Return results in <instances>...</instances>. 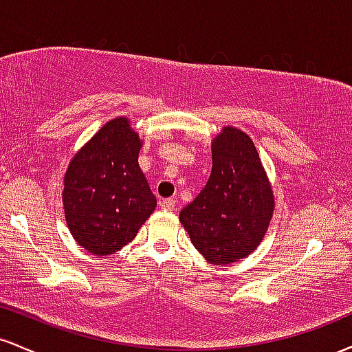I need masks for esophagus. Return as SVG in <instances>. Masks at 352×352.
<instances>
[{
  "mask_svg": "<svg viewBox=\"0 0 352 352\" xmlns=\"http://www.w3.org/2000/svg\"><path fill=\"white\" fill-rule=\"evenodd\" d=\"M159 205H160V208L167 210V212H173V210H175V200H173V199L160 200Z\"/></svg>",
  "mask_w": 352,
  "mask_h": 352,
  "instance_id": "esophagus-1",
  "label": "esophagus"
}]
</instances>
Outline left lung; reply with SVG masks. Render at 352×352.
<instances>
[{
    "mask_svg": "<svg viewBox=\"0 0 352 352\" xmlns=\"http://www.w3.org/2000/svg\"><path fill=\"white\" fill-rule=\"evenodd\" d=\"M274 210L273 188L248 134L223 127L212 140V173L180 212L193 246L212 265H232L254 252Z\"/></svg>",
    "mask_w": 352,
    "mask_h": 352,
    "instance_id": "1",
    "label": "left lung"
}]
</instances>
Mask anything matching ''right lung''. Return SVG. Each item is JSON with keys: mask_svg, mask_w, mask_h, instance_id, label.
Here are the masks:
<instances>
[{"mask_svg": "<svg viewBox=\"0 0 352 352\" xmlns=\"http://www.w3.org/2000/svg\"><path fill=\"white\" fill-rule=\"evenodd\" d=\"M142 139L127 117L109 120L72 157L64 175L66 223L79 246L106 256L139 233L157 207L139 167Z\"/></svg>", "mask_w": 352, "mask_h": 352, "instance_id": "add662e5", "label": "right lung"}]
</instances>
